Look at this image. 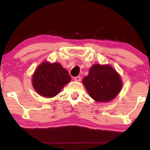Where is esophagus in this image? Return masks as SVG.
<instances>
[{"instance_id": "34e87169", "label": "esophagus", "mask_w": 150, "mask_h": 150, "mask_svg": "<svg viewBox=\"0 0 150 150\" xmlns=\"http://www.w3.org/2000/svg\"><path fill=\"white\" fill-rule=\"evenodd\" d=\"M74 80L75 81H77V82H79V81H81V77H80V76H77V77H75L74 78Z\"/></svg>"}]
</instances>
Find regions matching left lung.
<instances>
[{
    "instance_id": "obj_1",
    "label": "left lung",
    "mask_w": 150,
    "mask_h": 150,
    "mask_svg": "<svg viewBox=\"0 0 150 150\" xmlns=\"http://www.w3.org/2000/svg\"><path fill=\"white\" fill-rule=\"evenodd\" d=\"M88 95L96 102L113 100L122 87V81L117 71L110 65L95 64L88 75L83 79Z\"/></svg>"
}]
</instances>
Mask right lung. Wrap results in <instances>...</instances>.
Instances as JSON below:
<instances>
[{"mask_svg": "<svg viewBox=\"0 0 150 150\" xmlns=\"http://www.w3.org/2000/svg\"><path fill=\"white\" fill-rule=\"evenodd\" d=\"M71 79L69 72L60 63L44 62L35 69L32 75V83L40 96L52 98L59 94Z\"/></svg>", "mask_w": 150, "mask_h": 150, "instance_id": "add662e5", "label": "right lung"}]
</instances>
